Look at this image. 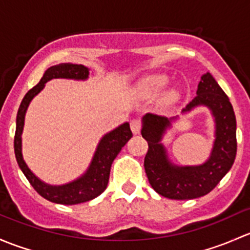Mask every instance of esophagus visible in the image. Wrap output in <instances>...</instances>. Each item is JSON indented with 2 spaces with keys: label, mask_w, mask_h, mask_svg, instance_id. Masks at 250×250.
Masks as SVG:
<instances>
[{
  "label": "esophagus",
  "mask_w": 250,
  "mask_h": 250,
  "mask_svg": "<svg viewBox=\"0 0 250 250\" xmlns=\"http://www.w3.org/2000/svg\"><path fill=\"white\" fill-rule=\"evenodd\" d=\"M130 126H131V131H132L133 135H138V133L141 132V123L140 120H131L130 123Z\"/></svg>",
  "instance_id": "34e87169"
}]
</instances>
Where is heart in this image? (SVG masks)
<instances>
[{
  "mask_svg": "<svg viewBox=\"0 0 250 250\" xmlns=\"http://www.w3.org/2000/svg\"><path fill=\"white\" fill-rule=\"evenodd\" d=\"M166 84L167 79L164 78V77H153V78H149L146 82H143L142 85L140 86V92L146 99H153V97L158 96L163 91ZM177 99H178V92L177 91H169L165 97L167 104H172Z\"/></svg>",
  "mask_w": 250,
  "mask_h": 250,
  "instance_id": "b5f03b06",
  "label": "heart"
}]
</instances>
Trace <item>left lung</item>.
<instances>
[{"instance_id": "left-lung-1", "label": "left lung", "mask_w": 250, "mask_h": 250, "mask_svg": "<svg viewBox=\"0 0 250 250\" xmlns=\"http://www.w3.org/2000/svg\"><path fill=\"white\" fill-rule=\"evenodd\" d=\"M207 107L214 119V142L210 155L196 166H178L169 160L163 138L178 117L166 118L146 113L142 118V133L149 149L144 169L151 188L161 196L172 200H191L212 191L230 171L237 151L236 117L232 104L209 72L201 77L196 97L182 110Z\"/></svg>"}]
</instances>
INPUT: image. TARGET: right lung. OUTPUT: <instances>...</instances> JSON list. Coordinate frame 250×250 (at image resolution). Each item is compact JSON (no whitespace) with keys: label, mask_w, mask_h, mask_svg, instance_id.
Masks as SVG:
<instances>
[{"label":"right lung","mask_w":250,"mask_h":250,"mask_svg":"<svg viewBox=\"0 0 250 250\" xmlns=\"http://www.w3.org/2000/svg\"><path fill=\"white\" fill-rule=\"evenodd\" d=\"M73 79V81H86L89 78V68L84 65L77 63H59L51 66L43 74L40 83L29 90L20 104L17 114V127L14 136V153L17 163L20 169L33 189L42 197L48 201L60 205H77L95 199L106 190L112 163L123 146L132 137L130 130V124L124 123L114 130L109 131L100 140L96 146L94 156L91 159L85 173L82 174L74 181L62 185H50L41 181L35 173L29 168L22 156L21 135L25 124V114L29 108L31 101L36 95L40 94L44 89L45 83L51 79Z\"/></svg>","instance_id":"1"}]
</instances>
